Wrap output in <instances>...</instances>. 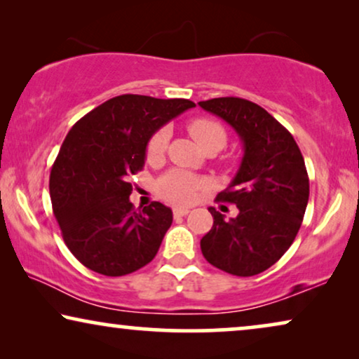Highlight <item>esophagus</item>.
I'll use <instances>...</instances> for the list:
<instances>
[{
  "label": "esophagus",
  "mask_w": 359,
  "mask_h": 359,
  "mask_svg": "<svg viewBox=\"0 0 359 359\" xmlns=\"http://www.w3.org/2000/svg\"><path fill=\"white\" fill-rule=\"evenodd\" d=\"M189 214L188 208H175L173 209V215L175 217H184V215Z\"/></svg>",
  "instance_id": "34e87169"
}]
</instances>
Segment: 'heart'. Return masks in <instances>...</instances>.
<instances>
[{
	"label": "heart",
	"instance_id": "obj_1",
	"mask_svg": "<svg viewBox=\"0 0 359 359\" xmlns=\"http://www.w3.org/2000/svg\"><path fill=\"white\" fill-rule=\"evenodd\" d=\"M189 135L193 137L196 144H198L204 151H217L222 149L227 142V132L224 126L210 117H193L188 124H186ZM168 144V134L166 130H158L150 137L149 145H147V158L150 161H156L163 156ZM205 186L204 180L193 176L186 171H170L165 176H161L156 183V193L161 198L170 201L175 204H186L191 203Z\"/></svg>",
	"mask_w": 359,
	"mask_h": 359
}]
</instances>
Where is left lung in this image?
I'll use <instances>...</instances> for the list:
<instances>
[{
	"label": "left lung",
	"instance_id": "left-lung-1",
	"mask_svg": "<svg viewBox=\"0 0 359 359\" xmlns=\"http://www.w3.org/2000/svg\"><path fill=\"white\" fill-rule=\"evenodd\" d=\"M199 106L229 122L245 149L233 181L217 194L237 205L238 215L225 220L209 208L214 225L201 238V252L225 273L255 276L287 252L301 229L309 203L304 156L291 132L252 101L227 96Z\"/></svg>",
	"mask_w": 359,
	"mask_h": 359
}]
</instances>
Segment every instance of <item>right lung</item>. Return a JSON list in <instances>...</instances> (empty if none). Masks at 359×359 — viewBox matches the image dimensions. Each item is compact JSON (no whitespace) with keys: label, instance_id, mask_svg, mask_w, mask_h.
Returning <instances> with one entry per match:
<instances>
[{"label":"right lung","instance_id":"obj_1","mask_svg":"<svg viewBox=\"0 0 359 359\" xmlns=\"http://www.w3.org/2000/svg\"><path fill=\"white\" fill-rule=\"evenodd\" d=\"M196 104L122 95L72 127L50 171V199L63 242L78 262L104 276H124L149 264L173 222L154 201L135 210L130 178L145 165L150 137Z\"/></svg>","mask_w":359,"mask_h":359}]
</instances>
